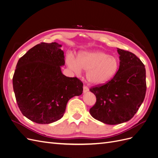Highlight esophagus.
I'll list each match as a JSON object with an SVG mask.
<instances>
[{
	"mask_svg": "<svg viewBox=\"0 0 158 158\" xmlns=\"http://www.w3.org/2000/svg\"><path fill=\"white\" fill-rule=\"evenodd\" d=\"M89 90V88H88V86H86V85H84V86H83V93L88 92Z\"/></svg>",
	"mask_w": 158,
	"mask_h": 158,
	"instance_id": "34e87169",
	"label": "esophagus"
}]
</instances>
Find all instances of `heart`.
<instances>
[{"instance_id":"heart-1","label":"heart","mask_w":158,"mask_h":158,"mask_svg":"<svg viewBox=\"0 0 158 158\" xmlns=\"http://www.w3.org/2000/svg\"><path fill=\"white\" fill-rule=\"evenodd\" d=\"M66 64L76 73H81L82 69L87 71L86 79L94 85L108 83L118 73L119 67L118 58L100 50L81 53L77 60L68 56Z\"/></svg>"}]
</instances>
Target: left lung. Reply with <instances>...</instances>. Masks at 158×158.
Instances as JSON below:
<instances>
[{"label": "left lung", "mask_w": 158, "mask_h": 158, "mask_svg": "<svg viewBox=\"0 0 158 158\" xmlns=\"http://www.w3.org/2000/svg\"><path fill=\"white\" fill-rule=\"evenodd\" d=\"M120 55L118 73L108 83L93 86L96 98L90 109L93 118L102 123L117 125L128 121L143 102L146 91V69L135 54L118 48Z\"/></svg>", "instance_id": "8db88e82"}]
</instances>
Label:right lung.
I'll use <instances>...</instances> for the list:
<instances>
[{"mask_svg":"<svg viewBox=\"0 0 158 158\" xmlns=\"http://www.w3.org/2000/svg\"><path fill=\"white\" fill-rule=\"evenodd\" d=\"M62 45L41 43L20 58L13 76V89L22 114L35 123L48 124L62 118L68 100L83 93L77 77L62 74Z\"/></svg>","mask_w":158,"mask_h":158,"instance_id":"1","label":"right lung"}]
</instances>
